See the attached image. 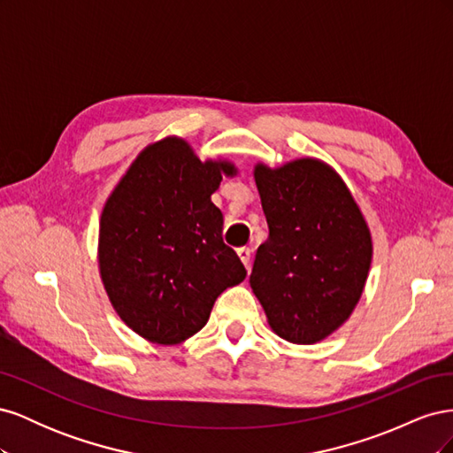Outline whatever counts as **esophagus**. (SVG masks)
<instances>
[{
  "instance_id": "1",
  "label": "esophagus",
  "mask_w": 453,
  "mask_h": 453,
  "mask_svg": "<svg viewBox=\"0 0 453 453\" xmlns=\"http://www.w3.org/2000/svg\"><path fill=\"white\" fill-rule=\"evenodd\" d=\"M238 257H240V260L242 263L245 265V268L250 270V260H251V250L250 248H240L238 250Z\"/></svg>"
}]
</instances>
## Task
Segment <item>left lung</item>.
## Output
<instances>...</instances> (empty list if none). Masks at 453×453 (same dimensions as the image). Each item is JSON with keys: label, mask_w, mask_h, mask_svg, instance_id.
<instances>
[{"label": "left lung", "mask_w": 453, "mask_h": 453, "mask_svg": "<svg viewBox=\"0 0 453 453\" xmlns=\"http://www.w3.org/2000/svg\"><path fill=\"white\" fill-rule=\"evenodd\" d=\"M268 223L250 285L270 328L291 344H318L357 306L372 263V234L351 190L326 162H257Z\"/></svg>", "instance_id": "left-lung-1"}]
</instances>
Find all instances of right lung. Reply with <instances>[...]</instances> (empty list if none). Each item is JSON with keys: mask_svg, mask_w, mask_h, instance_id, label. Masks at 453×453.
Instances as JSON below:
<instances>
[{"mask_svg": "<svg viewBox=\"0 0 453 453\" xmlns=\"http://www.w3.org/2000/svg\"><path fill=\"white\" fill-rule=\"evenodd\" d=\"M236 173L234 162H202L187 140L166 135L140 150L107 196L100 278L119 318L150 344L195 336L217 296L245 280L211 202L223 175Z\"/></svg>", "mask_w": 453, "mask_h": 453, "instance_id": "1", "label": "right lung"}]
</instances>
